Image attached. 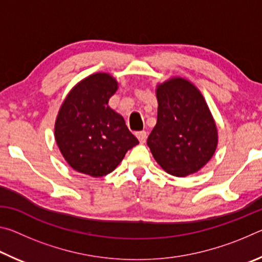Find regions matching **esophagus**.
<instances>
[{"label":"esophagus","mask_w":262,"mask_h":262,"mask_svg":"<svg viewBox=\"0 0 262 262\" xmlns=\"http://www.w3.org/2000/svg\"><path fill=\"white\" fill-rule=\"evenodd\" d=\"M136 137H137V139H139L141 144L145 143V141H147V132H144V130L137 132L136 133Z\"/></svg>","instance_id":"obj_1"}]
</instances>
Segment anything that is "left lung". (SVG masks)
I'll use <instances>...</instances> for the list:
<instances>
[{
  "mask_svg": "<svg viewBox=\"0 0 262 262\" xmlns=\"http://www.w3.org/2000/svg\"><path fill=\"white\" fill-rule=\"evenodd\" d=\"M156 97L157 123L147 141L155 161L171 176L196 173L219 144L216 122L205 97L179 76L157 84Z\"/></svg>",
  "mask_w": 262,
  "mask_h": 262,
  "instance_id": "8db88e82",
  "label": "left lung"
}]
</instances>
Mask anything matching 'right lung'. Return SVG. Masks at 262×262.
Returning a JSON list of instances; mask_svg holds the SVG:
<instances>
[{"instance_id":"right-lung-1","label":"right lung","mask_w":262,"mask_h":262,"mask_svg":"<svg viewBox=\"0 0 262 262\" xmlns=\"http://www.w3.org/2000/svg\"><path fill=\"white\" fill-rule=\"evenodd\" d=\"M118 88L112 75L96 73L79 81L62 101L54 137L64 161L79 173L108 174L139 144L122 115L108 105Z\"/></svg>"}]
</instances>
